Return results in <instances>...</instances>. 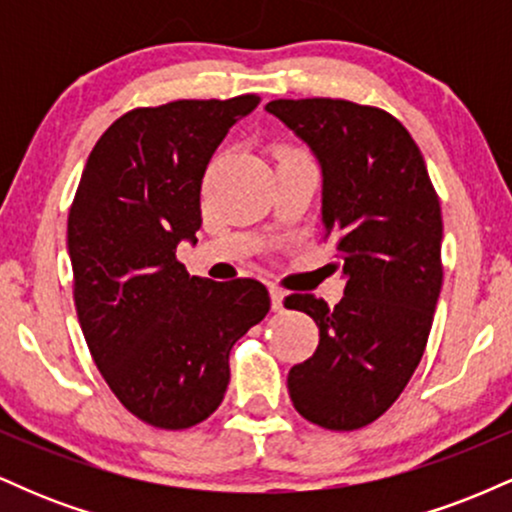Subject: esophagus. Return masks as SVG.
<instances>
[{
	"label": "esophagus",
	"instance_id": "1",
	"mask_svg": "<svg viewBox=\"0 0 512 512\" xmlns=\"http://www.w3.org/2000/svg\"><path fill=\"white\" fill-rule=\"evenodd\" d=\"M269 296H272V308L284 310V291L279 286H269Z\"/></svg>",
	"mask_w": 512,
	"mask_h": 512
}]
</instances>
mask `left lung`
<instances>
[{
	"label": "left lung",
	"instance_id": "8db88e82",
	"mask_svg": "<svg viewBox=\"0 0 512 512\" xmlns=\"http://www.w3.org/2000/svg\"><path fill=\"white\" fill-rule=\"evenodd\" d=\"M322 168V238L346 279L330 308L293 293L320 330L308 361L289 370L293 407L310 424L356 431L395 404L424 356L443 286V216L407 127L385 110L342 98L267 103Z\"/></svg>",
	"mask_w": 512,
	"mask_h": 512
}]
</instances>
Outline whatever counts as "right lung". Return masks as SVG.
Returning <instances> with one entry per match:
<instances>
[{
  "label": "right lung",
  "mask_w": 512,
  "mask_h": 512,
  "mask_svg": "<svg viewBox=\"0 0 512 512\" xmlns=\"http://www.w3.org/2000/svg\"><path fill=\"white\" fill-rule=\"evenodd\" d=\"M260 96L134 108L103 132L69 209L74 303L88 351L144 424L209 419L226 395L233 344L269 313L255 279L187 274L175 250L197 243L199 192L216 146Z\"/></svg>",
  "instance_id": "right-lung-1"
}]
</instances>
